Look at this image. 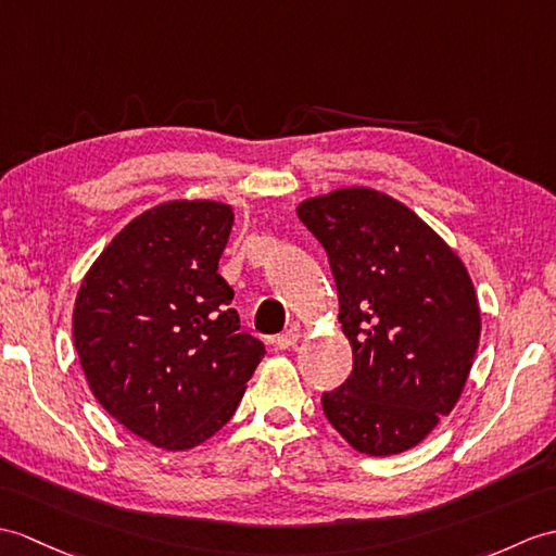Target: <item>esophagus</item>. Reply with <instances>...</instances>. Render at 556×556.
Masks as SVG:
<instances>
[{"label": "esophagus", "mask_w": 556, "mask_h": 556, "mask_svg": "<svg viewBox=\"0 0 556 556\" xmlns=\"http://www.w3.org/2000/svg\"><path fill=\"white\" fill-rule=\"evenodd\" d=\"M299 339H301V331L299 329H287L283 333H279L275 343H277L279 351H289V348H293L295 343H299Z\"/></svg>", "instance_id": "obj_1"}]
</instances>
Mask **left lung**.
<instances>
[{"instance_id":"8db88e82","label":"left lung","mask_w":556,"mask_h":556,"mask_svg":"<svg viewBox=\"0 0 556 556\" xmlns=\"http://www.w3.org/2000/svg\"><path fill=\"white\" fill-rule=\"evenodd\" d=\"M301 223L329 255L353 371L321 395L329 424L371 457L429 435L464 391L481 309L457 253L389 193L337 189L303 201Z\"/></svg>"}]
</instances>
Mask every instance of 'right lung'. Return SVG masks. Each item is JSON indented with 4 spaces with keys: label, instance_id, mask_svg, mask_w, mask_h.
Returning <instances> with one entry per match:
<instances>
[{
    "label": "right lung",
    "instance_id": "obj_1",
    "mask_svg": "<svg viewBox=\"0 0 556 556\" xmlns=\"http://www.w3.org/2000/svg\"><path fill=\"white\" fill-rule=\"evenodd\" d=\"M235 213L167 201L137 215L85 275L73 341L99 405L163 450H191L231 419L265 355L239 331L217 275Z\"/></svg>",
    "mask_w": 556,
    "mask_h": 556
}]
</instances>
